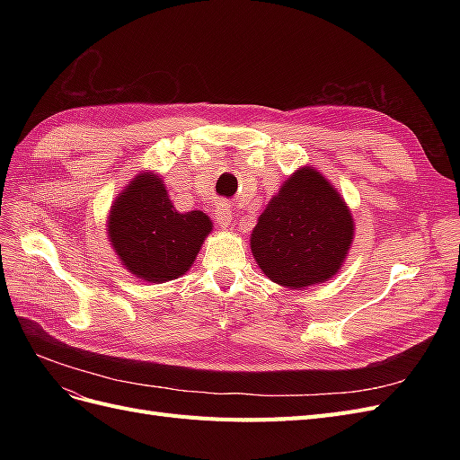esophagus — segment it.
Masks as SVG:
<instances>
[{
    "mask_svg": "<svg viewBox=\"0 0 460 460\" xmlns=\"http://www.w3.org/2000/svg\"><path fill=\"white\" fill-rule=\"evenodd\" d=\"M215 218H217L220 228H230L232 222H234V213H232L230 205L225 203V201L217 203V207H215Z\"/></svg>",
    "mask_w": 460,
    "mask_h": 460,
    "instance_id": "34e87169",
    "label": "esophagus"
}]
</instances>
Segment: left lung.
Masks as SVG:
<instances>
[{"instance_id":"1","label":"left lung","mask_w":460,"mask_h":460,"mask_svg":"<svg viewBox=\"0 0 460 460\" xmlns=\"http://www.w3.org/2000/svg\"><path fill=\"white\" fill-rule=\"evenodd\" d=\"M355 238V220L340 191L313 164L301 166L257 218L249 247L278 286L305 289L332 280Z\"/></svg>"}]
</instances>
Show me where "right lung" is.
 <instances>
[{
    "label": "right lung",
    "instance_id": "add662e5",
    "mask_svg": "<svg viewBox=\"0 0 460 460\" xmlns=\"http://www.w3.org/2000/svg\"><path fill=\"white\" fill-rule=\"evenodd\" d=\"M213 222L203 211L174 208L161 174L142 171L115 198L107 215V238L120 264L147 284L186 274Z\"/></svg>",
    "mask_w": 460,
    "mask_h": 460
}]
</instances>
